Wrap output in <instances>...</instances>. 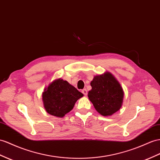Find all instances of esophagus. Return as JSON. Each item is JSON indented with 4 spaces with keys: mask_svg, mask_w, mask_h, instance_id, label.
<instances>
[{
    "mask_svg": "<svg viewBox=\"0 0 160 160\" xmlns=\"http://www.w3.org/2000/svg\"><path fill=\"white\" fill-rule=\"evenodd\" d=\"M82 92L85 96L87 95V89H86V88H84V89L82 90Z\"/></svg>",
    "mask_w": 160,
    "mask_h": 160,
    "instance_id": "1",
    "label": "esophagus"
}]
</instances>
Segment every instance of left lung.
<instances>
[{
  "instance_id": "1",
  "label": "left lung",
  "mask_w": 160,
  "mask_h": 160,
  "mask_svg": "<svg viewBox=\"0 0 160 160\" xmlns=\"http://www.w3.org/2000/svg\"><path fill=\"white\" fill-rule=\"evenodd\" d=\"M88 97L101 116H111L121 108L124 91L116 77L109 72L95 76Z\"/></svg>"
}]
</instances>
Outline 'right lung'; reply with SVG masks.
Segmentation results:
<instances>
[{
	"label": "right lung",
	"instance_id": "1",
	"mask_svg": "<svg viewBox=\"0 0 160 160\" xmlns=\"http://www.w3.org/2000/svg\"><path fill=\"white\" fill-rule=\"evenodd\" d=\"M84 95L61 78L55 79L44 89L42 97L44 108L48 113L63 118L74 107L76 102Z\"/></svg>",
	"mask_w": 160,
	"mask_h": 160
}]
</instances>
